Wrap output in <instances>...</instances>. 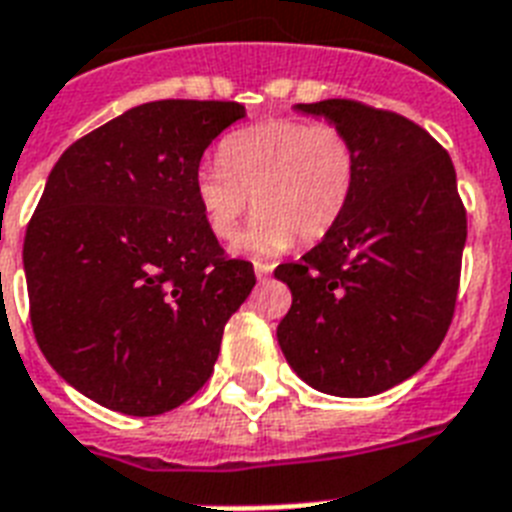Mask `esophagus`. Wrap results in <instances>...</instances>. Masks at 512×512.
<instances>
[{"label":"esophagus","instance_id":"1","mask_svg":"<svg viewBox=\"0 0 512 512\" xmlns=\"http://www.w3.org/2000/svg\"><path fill=\"white\" fill-rule=\"evenodd\" d=\"M253 269H256V277H259V280H267V277L272 275V264H264V261H256Z\"/></svg>","mask_w":512,"mask_h":512}]
</instances>
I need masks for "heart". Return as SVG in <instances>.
<instances>
[{"label":"heart","mask_w":512,"mask_h":512,"mask_svg":"<svg viewBox=\"0 0 512 512\" xmlns=\"http://www.w3.org/2000/svg\"><path fill=\"white\" fill-rule=\"evenodd\" d=\"M357 150L333 124L267 121L224 137L219 161L195 171V200L208 230L230 240L245 211L259 214L235 240L237 253L275 256L317 243L349 206Z\"/></svg>","instance_id":"1"}]
</instances>
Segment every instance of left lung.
I'll return each mask as SVG.
<instances>
[{
    "label": "left lung",
    "mask_w": 512,
    "mask_h": 512,
    "mask_svg": "<svg viewBox=\"0 0 512 512\" xmlns=\"http://www.w3.org/2000/svg\"><path fill=\"white\" fill-rule=\"evenodd\" d=\"M349 134L357 179L343 216L275 277L293 293L277 341L301 380L375 396L420 370L455 314L468 219L452 158L410 118L357 100L301 102Z\"/></svg>",
    "instance_id": "obj_1"
}]
</instances>
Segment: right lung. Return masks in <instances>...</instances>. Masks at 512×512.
I'll return each instance as SVG.
<instances>
[{
    "instance_id": "right-lung-1",
    "label": "right lung",
    "mask_w": 512,
    "mask_h": 512,
    "mask_svg": "<svg viewBox=\"0 0 512 512\" xmlns=\"http://www.w3.org/2000/svg\"><path fill=\"white\" fill-rule=\"evenodd\" d=\"M243 116L240 102H145L49 171L23 243L31 325L57 375L108 410L185 404L256 285L195 200L206 147Z\"/></svg>"
}]
</instances>
